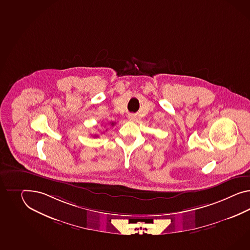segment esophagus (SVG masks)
Returning <instances> with one entry per match:
<instances>
[{"mask_svg": "<svg viewBox=\"0 0 250 250\" xmlns=\"http://www.w3.org/2000/svg\"><path fill=\"white\" fill-rule=\"evenodd\" d=\"M128 120H129V121H132V122H134V121L136 120V116L131 114V115H129V116H128Z\"/></svg>", "mask_w": 250, "mask_h": 250, "instance_id": "1", "label": "esophagus"}]
</instances>
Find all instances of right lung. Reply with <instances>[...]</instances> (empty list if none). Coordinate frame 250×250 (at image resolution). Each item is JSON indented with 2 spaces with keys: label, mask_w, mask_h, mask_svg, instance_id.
I'll use <instances>...</instances> for the list:
<instances>
[{
  "label": "right lung",
  "mask_w": 250,
  "mask_h": 250,
  "mask_svg": "<svg viewBox=\"0 0 250 250\" xmlns=\"http://www.w3.org/2000/svg\"><path fill=\"white\" fill-rule=\"evenodd\" d=\"M110 125H112V126H114V125H116V123L110 122ZM93 136H94V137H98V134H95V135H93Z\"/></svg>",
  "instance_id": "add662e5"
}]
</instances>
